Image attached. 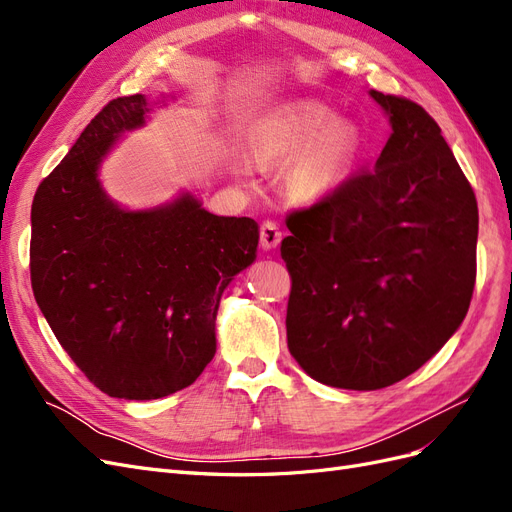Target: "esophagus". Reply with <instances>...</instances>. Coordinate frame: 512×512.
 <instances>
[{
  "mask_svg": "<svg viewBox=\"0 0 512 512\" xmlns=\"http://www.w3.org/2000/svg\"><path fill=\"white\" fill-rule=\"evenodd\" d=\"M280 241H282L280 226H277L271 220L260 224V245H262V250H275V247L280 245Z\"/></svg>",
  "mask_w": 512,
  "mask_h": 512,
  "instance_id": "34e87169",
  "label": "esophagus"
}]
</instances>
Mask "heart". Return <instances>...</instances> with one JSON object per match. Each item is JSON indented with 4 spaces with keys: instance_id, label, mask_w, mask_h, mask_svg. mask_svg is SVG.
<instances>
[{
    "instance_id": "b5f03b06",
    "label": "heart",
    "mask_w": 512,
    "mask_h": 512,
    "mask_svg": "<svg viewBox=\"0 0 512 512\" xmlns=\"http://www.w3.org/2000/svg\"><path fill=\"white\" fill-rule=\"evenodd\" d=\"M252 147L260 164L292 158L286 173L290 190L299 198L318 200L342 188L352 173L361 134L324 102L294 98L258 121ZM237 170L250 175V162H237Z\"/></svg>"
}]
</instances>
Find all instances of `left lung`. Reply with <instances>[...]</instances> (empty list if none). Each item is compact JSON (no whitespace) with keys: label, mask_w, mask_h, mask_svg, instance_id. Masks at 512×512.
I'll list each match as a JSON object with an SVG mask.
<instances>
[{"label":"left lung","mask_w":512,"mask_h":512,"mask_svg":"<svg viewBox=\"0 0 512 512\" xmlns=\"http://www.w3.org/2000/svg\"><path fill=\"white\" fill-rule=\"evenodd\" d=\"M391 136L374 170L288 213V350L314 380L391 386L425 365L468 314L478 207L440 126L408 98L369 91Z\"/></svg>","instance_id":"obj_1"}]
</instances>
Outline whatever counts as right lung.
<instances>
[{
  "label": "right lung",
  "instance_id": "add662e5",
  "mask_svg": "<svg viewBox=\"0 0 512 512\" xmlns=\"http://www.w3.org/2000/svg\"><path fill=\"white\" fill-rule=\"evenodd\" d=\"M149 111L136 94L91 119L38 185L29 245L34 297L61 348L102 393L136 401L203 374L222 292L258 247L252 218L213 215L190 192L143 211L106 196L102 160Z\"/></svg>",
  "mask_w": 512,
  "mask_h": 512
}]
</instances>
